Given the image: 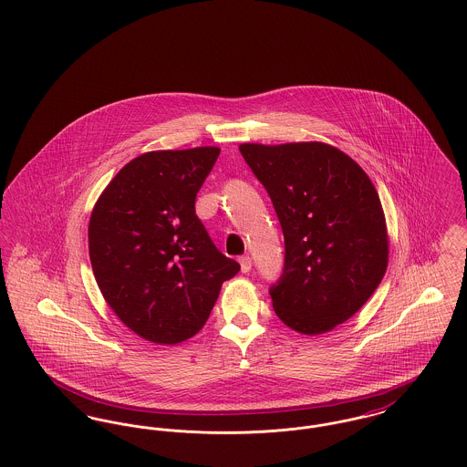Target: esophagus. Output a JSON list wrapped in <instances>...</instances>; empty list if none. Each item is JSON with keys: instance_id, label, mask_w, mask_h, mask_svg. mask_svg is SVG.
Here are the masks:
<instances>
[{"instance_id": "34e87169", "label": "esophagus", "mask_w": 467, "mask_h": 467, "mask_svg": "<svg viewBox=\"0 0 467 467\" xmlns=\"http://www.w3.org/2000/svg\"><path fill=\"white\" fill-rule=\"evenodd\" d=\"M240 266H242V271H244V273H248V271L252 269V259H250L248 255L240 257Z\"/></svg>"}]
</instances>
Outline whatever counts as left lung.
<instances>
[{
	"mask_svg": "<svg viewBox=\"0 0 467 467\" xmlns=\"http://www.w3.org/2000/svg\"><path fill=\"white\" fill-rule=\"evenodd\" d=\"M266 187L285 238V265L269 289L290 329L324 334L347 322L377 290L389 265V236L373 182L333 145L242 143Z\"/></svg>",
	"mask_w": 467,
	"mask_h": 467,
	"instance_id": "left-lung-1",
	"label": "left lung"
}]
</instances>
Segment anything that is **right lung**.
Masks as SVG:
<instances>
[{
	"instance_id": "1",
	"label": "right lung",
	"mask_w": 467,
	"mask_h": 467,
	"mask_svg": "<svg viewBox=\"0 0 467 467\" xmlns=\"http://www.w3.org/2000/svg\"><path fill=\"white\" fill-rule=\"evenodd\" d=\"M219 154V147H196L134 157L92 208L98 287L120 322L147 341L177 345L200 333L223 282L240 271L194 208Z\"/></svg>"
}]
</instances>
